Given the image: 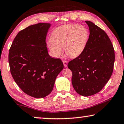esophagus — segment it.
Wrapping results in <instances>:
<instances>
[{"instance_id":"34e87169","label":"esophagus","mask_w":124,"mask_h":124,"mask_svg":"<svg viewBox=\"0 0 124 124\" xmlns=\"http://www.w3.org/2000/svg\"><path fill=\"white\" fill-rule=\"evenodd\" d=\"M63 65H64V67H67V64H68V62H67V61H66V60L63 61Z\"/></svg>"}]
</instances>
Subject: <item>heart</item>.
I'll return each mask as SVG.
<instances>
[{"label": "heart", "mask_w": 124, "mask_h": 124, "mask_svg": "<svg viewBox=\"0 0 124 124\" xmlns=\"http://www.w3.org/2000/svg\"><path fill=\"white\" fill-rule=\"evenodd\" d=\"M88 39L89 32L85 27L70 24L54 29L47 45L54 57H60L64 48L67 56L75 58L84 51Z\"/></svg>", "instance_id": "1"}]
</instances>
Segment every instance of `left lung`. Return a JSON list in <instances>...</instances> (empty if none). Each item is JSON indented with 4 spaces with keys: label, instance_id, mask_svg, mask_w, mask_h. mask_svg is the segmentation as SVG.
<instances>
[{
    "label": "left lung",
    "instance_id": "8db88e82",
    "mask_svg": "<svg viewBox=\"0 0 124 124\" xmlns=\"http://www.w3.org/2000/svg\"><path fill=\"white\" fill-rule=\"evenodd\" d=\"M90 35L84 51L68 63L72 83L78 93L90 96L101 90L110 78L115 61L114 50L109 38L99 27L86 21Z\"/></svg>",
    "mask_w": 124,
    "mask_h": 124
}]
</instances>
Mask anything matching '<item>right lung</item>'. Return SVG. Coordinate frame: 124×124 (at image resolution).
Returning a JSON list of instances; mask_svg holds the SVG:
<instances>
[{
  "label": "right lung",
  "mask_w": 124,
  "mask_h": 124,
  "mask_svg": "<svg viewBox=\"0 0 124 124\" xmlns=\"http://www.w3.org/2000/svg\"><path fill=\"white\" fill-rule=\"evenodd\" d=\"M50 26L39 23L21 31L9 50L10 72L15 81L25 93L34 98L51 93L64 67L60 58L48 54L45 40Z\"/></svg>",
  "instance_id": "add662e5"
}]
</instances>
